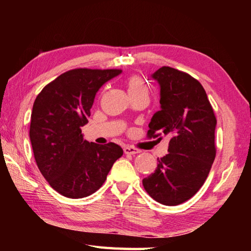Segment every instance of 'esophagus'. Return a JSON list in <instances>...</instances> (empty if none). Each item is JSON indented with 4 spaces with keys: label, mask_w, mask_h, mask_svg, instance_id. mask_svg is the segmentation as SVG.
Here are the masks:
<instances>
[{
    "label": "esophagus",
    "mask_w": 251,
    "mask_h": 251,
    "mask_svg": "<svg viewBox=\"0 0 251 251\" xmlns=\"http://www.w3.org/2000/svg\"><path fill=\"white\" fill-rule=\"evenodd\" d=\"M124 152L127 155H135V154H139L141 151L139 150H136L134 147H129V146H126L124 147Z\"/></svg>",
    "instance_id": "34e87169"
}]
</instances>
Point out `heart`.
<instances>
[{
  "label": "heart",
  "mask_w": 251,
  "mask_h": 251,
  "mask_svg": "<svg viewBox=\"0 0 251 251\" xmlns=\"http://www.w3.org/2000/svg\"><path fill=\"white\" fill-rule=\"evenodd\" d=\"M127 88H128V92L130 94V93L146 90V85L138 75H131L127 79Z\"/></svg>",
  "instance_id": "1"
}]
</instances>
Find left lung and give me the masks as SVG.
<instances>
[{"label":"left lung","mask_w":251,"mask_h":251,"mask_svg":"<svg viewBox=\"0 0 251 251\" xmlns=\"http://www.w3.org/2000/svg\"><path fill=\"white\" fill-rule=\"evenodd\" d=\"M151 77L160 88V109L152 115L148 137L168 136V154L144 178L151 198L166 206L182 203L203 185L215 160L214 110L201 84L189 74L163 66Z\"/></svg>","instance_id":"obj_1"}]
</instances>
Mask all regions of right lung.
Wrapping results in <instances>:
<instances>
[{"label": "right lung", "instance_id": "1", "mask_svg": "<svg viewBox=\"0 0 251 251\" xmlns=\"http://www.w3.org/2000/svg\"><path fill=\"white\" fill-rule=\"evenodd\" d=\"M121 70L76 69L46 85L34 101L29 138L42 175L69 198H83L104 184L123 155L115 143L99 145L83 138L95 95Z\"/></svg>", "mask_w": 251, "mask_h": 251}]
</instances>
